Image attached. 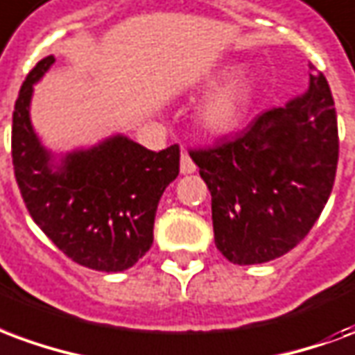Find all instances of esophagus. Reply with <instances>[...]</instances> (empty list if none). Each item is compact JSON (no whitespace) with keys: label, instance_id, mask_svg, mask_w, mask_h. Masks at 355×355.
<instances>
[{"label":"esophagus","instance_id":"esophagus-1","mask_svg":"<svg viewBox=\"0 0 355 355\" xmlns=\"http://www.w3.org/2000/svg\"><path fill=\"white\" fill-rule=\"evenodd\" d=\"M196 164H193V159L188 156V152H182V156H180V173L182 175H191V173H196Z\"/></svg>","mask_w":355,"mask_h":355}]
</instances>
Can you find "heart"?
<instances>
[{
    "mask_svg": "<svg viewBox=\"0 0 355 355\" xmlns=\"http://www.w3.org/2000/svg\"><path fill=\"white\" fill-rule=\"evenodd\" d=\"M248 84L237 78L220 86L205 99L199 109V120L207 130L225 131L237 125L248 105Z\"/></svg>",
    "mask_w": 355,
    "mask_h": 355,
    "instance_id": "b5f03b06",
    "label": "heart"
}]
</instances>
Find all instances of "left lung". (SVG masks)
<instances>
[{
	"label": "left lung",
	"instance_id": "obj_1",
	"mask_svg": "<svg viewBox=\"0 0 355 355\" xmlns=\"http://www.w3.org/2000/svg\"><path fill=\"white\" fill-rule=\"evenodd\" d=\"M190 156L211 191L214 243L224 258L256 265L284 256L312 230L335 182L338 130L329 84L311 73L303 96Z\"/></svg>",
	"mask_w": 355,
	"mask_h": 355
}]
</instances>
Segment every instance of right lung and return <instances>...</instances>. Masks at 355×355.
I'll return each instance as SVG.
<instances>
[{
	"label": "right lung",
	"instance_id": "add662e5",
	"mask_svg": "<svg viewBox=\"0 0 355 355\" xmlns=\"http://www.w3.org/2000/svg\"><path fill=\"white\" fill-rule=\"evenodd\" d=\"M54 56L39 62L24 80L12 112V165L26 209L67 258L88 269H130L154 241V218L165 188L178 177L180 148L152 152L124 135L52 164L31 128L33 84Z\"/></svg>",
	"mask_w": 355,
	"mask_h": 355
}]
</instances>
